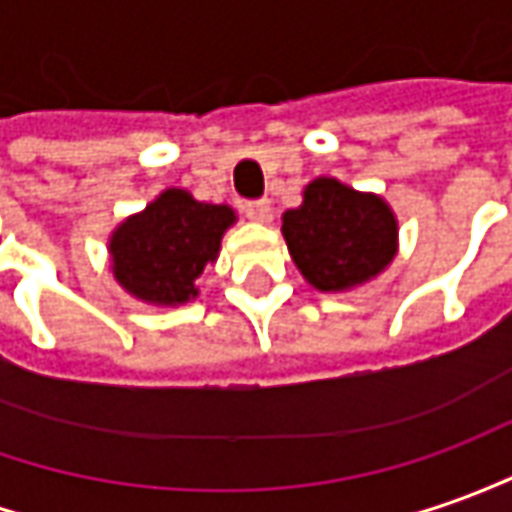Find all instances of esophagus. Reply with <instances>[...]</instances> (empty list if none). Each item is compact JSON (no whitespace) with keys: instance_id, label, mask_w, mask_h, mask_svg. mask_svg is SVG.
<instances>
[{"instance_id":"34e87169","label":"esophagus","mask_w":512,"mask_h":512,"mask_svg":"<svg viewBox=\"0 0 512 512\" xmlns=\"http://www.w3.org/2000/svg\"><path fill=\"white\" fill-rule=\"evenodd\" d=\"M246 218H252L257 224H269L271 221V201L269 198H260V201H246L243 204Z\"/></svg>"}]
</instances>
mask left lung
<instances>
[{"instance_id":"1","label":"left lung","mask_w":512,"mask_h":512,"mask_svg":"<svg viewBox=\"0 0 512 512\" xmlns=\"http://www.w3.org/2000/svg\"><path fill=\"white\" fill-rule=\"evenodd\" d=\"M283 238L305 283L344 294L395 260L398 218L381 196L319 176L302 190L300 207L283 212Z\"/></svg>"}]
</instances>
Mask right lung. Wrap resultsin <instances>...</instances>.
<instances>
[{
  "instance_id": "obj_1",
  "label": "right lung",
  "mask_w": 512,
  "mask_h": 512,
  "mask_svg": "<svg viewBox=\"0 0 512 512\" xmlns=\"http://www.w3.org/2000/svg\"><path fill=\"white\" fill-rule=\"evenodd\" d=\"M238 221L229 204H204L168 187L109 235V269L134 300L176 308L198 297V277L218 260L221 238Z\"/></svg>"
}]
</instances>
